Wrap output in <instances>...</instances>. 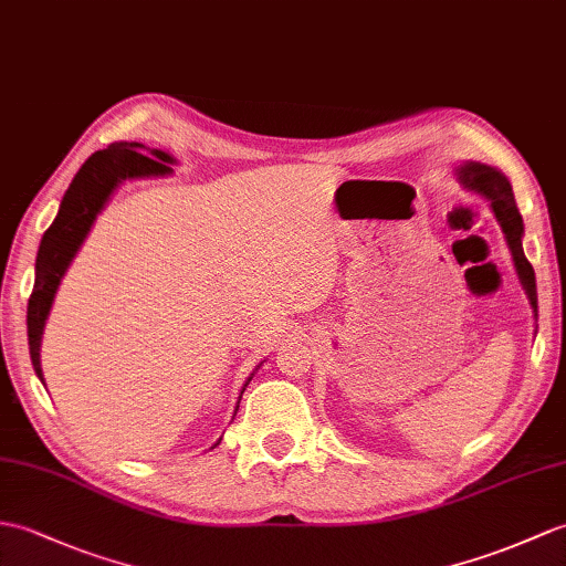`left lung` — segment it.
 <instances>
[{
    "label": "left lung",
    "instance_id": "1",
    "mask_svg": "<svg viewBox=\"0 0 566 566\" xmlns=\"http://www.w3.org/2000/svg\"><path fill=\"white\" fill-rule=\"evenodd\" d=\"M455 176L461 180V186L468 188L470 192L482 195L484 200L490 202L492 212L499 221V227L504 231L506 245L511 251V258H514V268L518 272L521 286L525 289V296L531 301L533 315H537V289H535V272L533 265L523 253V219L514 200V190H511V182L506 180L504 174H499L496 168L484 166V164H463L455 168Z\"/></svg>",
    "mask_w": 566,
    "mask_h": 566
}]
</instances>
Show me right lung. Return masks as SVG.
Segmentation results:
<instances>
[{
    "label": "right lung",
    "instance_id": "add662e5",
    "mask_svg": "<svg viewBox=\"0 0 566 566\" xmlns=\"http://www.w3.org/2000/svg\"><path fill=\"white\" fill-rule=\"evenodd\" d=\"M142 151L147 149H144V144L139 142H120L111 144L108 149L91 154L86 164L78 168V174L74 176L67 192H64L55 221H52L50 229L43 233V241L35 258V284L29 298V315H25V321H29L31 361L41 380V343L52 301H55L64 272H67L76 251L86 241V235L91 227H94L96 217L101 214V209L111 200V195L123 180L168 176L170 170H174L168 166L176 164L170 154L161 149H149V155L155 156L154 160H149L147 154ZM251 378L245 380V386L251 384Z\"/></svg>",
    "mask_w": 566,
    "mask_h": 566
}]
</instances>
